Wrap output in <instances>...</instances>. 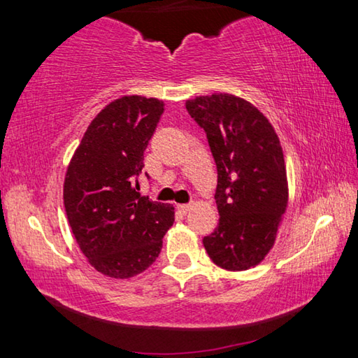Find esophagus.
Here are the masks:
<instances>
[{"instance_id": "esophagus-1", "label": "esophagus", "mask_w": 358, "mask_h": 358, "mask_svg": "<svg viewBox=\"0 0 358 358\" xmlns=\"http://www.w3.org/2000/svg\"><path fill=\"white\" fill-rule=\"evenodd\" d=\"M191 207H192V205H191V203H180L177 208H178L180 211H181V213H183V215H186V213H187V211H189V210H191Z\"/></svg>"}]
</instances>
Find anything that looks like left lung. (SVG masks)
<instances>
[{"mask_svg": "<svg viewBox=\"0 0 358 358\" xmlns=\"http://www.w3.org/2000/svg\"><path fill=\"white\" fill-rule=\"evenodd\" d=\"M216 162L220 222L203 237L213 262L230 271L260 264L287 208V175L273 126L251 102L215 93L186 101Z\"/></svg>", "mask_w": 358, "mask_h": 358, "instance_id": "left-lung-1", "label": "left lung"}]
</instances>
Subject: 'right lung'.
<instances>
[{
	"label": "right lung",
	"instance_id": "obj_1",
	"mask_svg": "<svg viewBox=\"0 0 358 358\" xmlns=\"http://www.w3.org/2000/svg\"><path fill=\"white\" fill-rule=\"evenodd\" d=\"M164 102L123 96L96 115L64 178V208L85 257L110 278H132L155 262L173 207L141 196L143 151ZM148 177V173H145Z\"/></svg>",
	"mask_w": 358,
	"mask_h": 358
}]
</instances>
